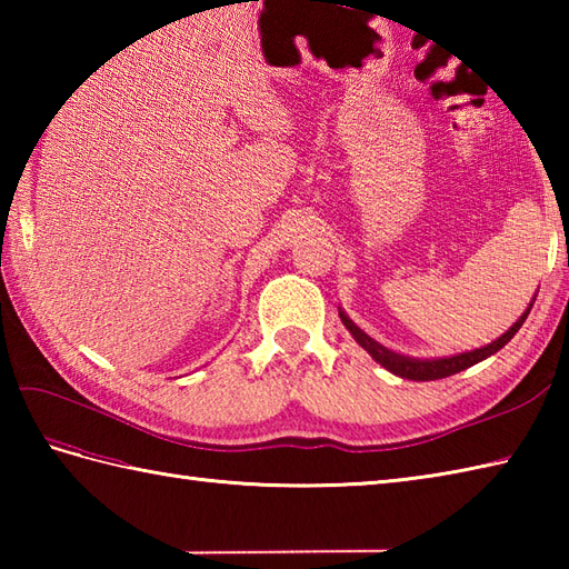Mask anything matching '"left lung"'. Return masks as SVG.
I'll return each mask as SVG.
<instances>
[{
  "instance_id": "8db88e82",
  "label": "left lung",
  "mask_w": 569,
  "mask_h": 569,
  "mask_svg": "<svg viewBox=\"0 0 569 569\" xmlns=\"http://www.w3.org/2000/svg\"><path fill=\"white\" fill-rule=\"evenodd\" d=\"M530 308H533V303L528 306V310L523 312L521 318H518V322H513V328L506 330V332L499 337V340H493L491 345L479 347V349H475V352H462V355L440 357V359H413V357L396 355V352H391V349H386V347H381L379 342H373L369 335L361 332V330L357 328V325L345 316V312H340V318H342V322H345V328H347L349 332H352L355 340H357L361 347H365L367 352H369L373 359H377L383 369H389L391 373H396V377H401V379H410V381H432V379L452 377V373L465 371V369H469V367H475L477 361L487 359V357H491V355H497L499 349H501L503 345H509L511 337H513L518 330H521V325L526 322Z\"/></svg>"
}]
</instances>
